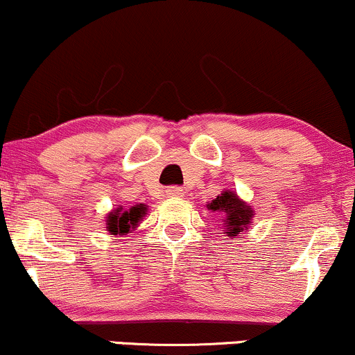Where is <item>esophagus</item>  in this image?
Here are the masks:
<instances>
[{
	"label": "esophagus",
	"mask_w": 355,
	"mask_h": 355,
	"mask_svg": "<svg viewBox=\"0 0 355 355\" xmlns=\"http://www.w3.org/2000/svg\"><path fill=\"white\" fill-rule=\"evenodd\" d=\"M166 196L171 199H178V198H182V196H184V191H182L181 187H169V189L166 191Z\"/></svg>",
	"instance_id": "esophagus-1"
}]
</instances>
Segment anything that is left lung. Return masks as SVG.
<instances>
[{"mask_svg": "<svg viewBox=\"0 0 355 355\" xmlns=\"http://www.w3.org/2000/svg\"><path fill=\"white\" fill-rule=\"evenodd\" d=\"M212 212L220 214V229L229 239H239L243 232H248L254 218V209L237 196L234 191L224 189L218 198L206 204Z\"/></svg>", "mask_w": 355, "mask_h": 355, "instance_id": "left-lung-1", "label": "left lung"}]
</instances>
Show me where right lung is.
I'll use <instances>...</instances> for the list:
<instances>
[{
  "label": "right lung",
  "instance_id": "right-lung-1",
  "mask_svg": "<svg viewBox=\"0 0 355 355\" xmlns=\"http://www.w3.org/2000/svg\"><path fill=\"white\" fill-rule=\"evenodd\" d=\"M146 214H148L146 204H135L129 209H124L123 206L114 207V209L107 212L106 219H104L106 231L111 236H128L129 232L135 231L139 226Z\"/></svg>",
  "mask_w": 355,
  "mask_h": 355
}]
</instances>
